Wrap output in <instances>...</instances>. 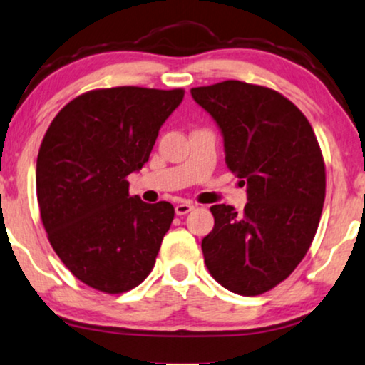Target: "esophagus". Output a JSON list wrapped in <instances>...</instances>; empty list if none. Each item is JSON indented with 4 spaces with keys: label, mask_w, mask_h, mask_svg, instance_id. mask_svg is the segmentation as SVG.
<instances>
[{
    "label": "esophagus",
    "mask_w": 365,
    "mask_h": 365,
    "mask_svg": "<svg viewBox=\"0 0 365 365\" xmlns=\"http://www.w3.org/2000/svg\"><path fill=\"white\" fill-rule=\"evenodd\" d=\"M192 210H194L192 202H179V205H176V215L178 216L187 215V212H191Z\"/></svg>",
    "instance_id": "obj_1"
}]
</instances>
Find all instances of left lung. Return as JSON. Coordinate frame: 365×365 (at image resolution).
I'll use <instances>...</instances> for the list:
<instances>
[{
    "label": "left lung",
    "mask_w": 365,
    "mask_h": 365,
    "mask_svg": "<svg viewBox=\"0 0 365 365\" xmlns=\"http://www.w3.org/2000/svg\"><path fill=\"white\" fill-rule=\"evenodd\" d=\"M220 127L226 165L246 184L245 211L211 206L215 228L202 238L205 263L226 290H272L309 252L325 200V164L314 129L275 90L226 80L191 88Z\"/></svg>",
    "instance_id": "8db88e82"
}]
</instances>
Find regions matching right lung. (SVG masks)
<instances>
[{"mask_svg": "<svg viewBox=\"0 0 365 365\" xmlns=\"http://www.w3.org/2000/svg\"><path fill=\"white\" fill-rule=\"evenodd\" d=\"M184 90L113 87L68 102L36 159L40 216L55 253L80 282L124 293L148 278L174 220L171 202L129 194Z\"/></svg>", "mask_w": 365, "mask_h": 365, "instance_id": "1", "label": "right lung"}]
</instances>
